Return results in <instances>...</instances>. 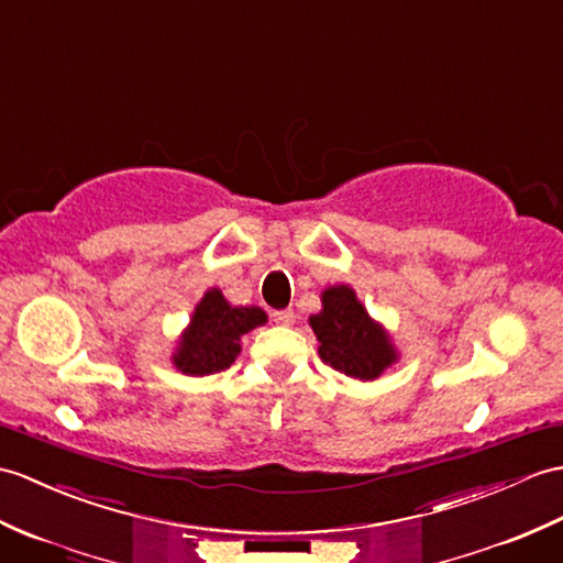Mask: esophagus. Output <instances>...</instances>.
Returning a JSON list of instances; mask_svg holds the SVG:
<instances>
[{
  "instance_id": "1",
  "label": "esophagus",
  "mask_w": 563,
  "mask_h": 563,
  "mask_svg": "<svg viewBox=\"0 0 563 563\" xmlns=\"http://www.w3.org/2000/svg\"><path fill=\"white\" fill-rule=\"evenodd\" d=\"M271 317H273V321L280 323V325H290L295 321V311L292 309H280V311H273Z\"/></svg>"
}]
</instances>
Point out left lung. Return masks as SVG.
Segmentation results:
<instances>
[{"mask_svg":"<svg viewBox=\"0 0 563 563\" xmlns=\"http://www.w3.org/2000/svg\"><path fill=\"white\" fill-rule=\"evenodd\" d=\"M309 325L319 341V357L345 376L374 382L398 362L384 325L369 317L347 285L325 287L321 311L309 317Z\"/></svg>","mask_w":563,"mask_h":563,"instance_id":"8db88e82","label":"left lung"}]
</instances>
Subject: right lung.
Instances as JSON below:
<instances>
[{
    "label": "right lung",
    "mask_w": 563,
    "mask_h": 563,
    "mask_svg": "<svg viewBox=\"0 0 563 563\" xmlns=\"http://www.w3.org/2000/svg\"><path fill=\"white\" fill-rule=\"evenodd\" d=\"M268 321L258 307H232L218 287H211L196 305L191 321L179 335L173 355L175 367L189 376L225 372L240 355V338Z\"/></svg>",
    "instance_id": "add662e5"
}]
</instances>
